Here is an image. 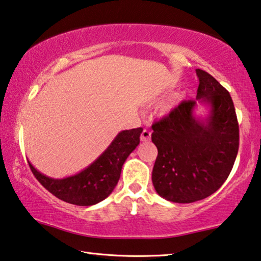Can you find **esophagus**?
I'll return each instance as SVG.
<instances>
[{
  "mask_svg": "<svg viewBox=\"0 0 261 261\" xmlns=\"http://www.w3.org/2000/svg\"><path fill=\"white\" fill-rule=\"evenodd\" d=\"M151 138V132L149 130H144L141 135V141L142 142H149Z\"/></svg>",
  "mask_w": 261,
  "mask_h": 261,
  "instance_id": "1",
  "label": "esophagus"
}]
</instances>
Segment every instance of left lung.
<instances>
[{
    "label": "left lung",
    "mask_w": 261,
    "mask_h": 261,
    "mask_svg": "<svg viewBox=\"0 0 261 261\" xmlns=\"http://www.w3.org/2000/svg\"><path fill=\"white\" fill-rule=\"evenodd\" d=\"M196 99L181 102L152 125L158 155L152 170L155 192L173 203L189 204L215 193L234 164L239 125L230 93L204 70L197 69ZM198 106L206 115H197Z\"/></svg>",
    "instance_id": "left-lung-1"
}]
</instances>
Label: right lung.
I'll list each match as a JSON object with an SVG mask.
<instances>
[{
	"mask_svg": "<svg viewBox=\"0 0 261 261\" xmlns=\"http://www.w3.org/2000/svg\"><path fill=\"white\" fill-rule=\"evenodd\" d=\"M142 127L123 130L107 150L81 172L64 178H51L41 173L29 163L34 176L58 199L79 206H91L106 199L119 180L123 164L139 144Z\"/></svg>",
	"mask_w": 261,
	"mask_h": 261,
	"instance_id": "add662e5",
	"label": "right lung"
}]
</instances>
